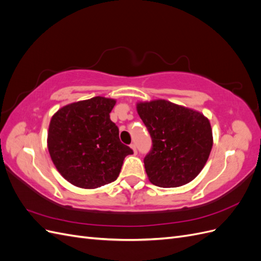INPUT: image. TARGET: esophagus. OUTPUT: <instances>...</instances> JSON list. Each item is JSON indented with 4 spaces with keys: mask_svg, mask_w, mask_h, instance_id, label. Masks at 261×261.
<instances>
[{
    "mask_svg": "<svg viewBox=\"0 0 261 261\" xmlns=\"http://www.w3.org/2000/svg\"><path fill=\"white\" fill-rule=\"evenodd\" d=\"M130 148L134 150V153H137V149H136V145L135 144H130Z\"/></svg>",
    "mask_w": 261,
    "mask_h": 261,
    "instance_id": "1",
    "label": "esophagus"
}]
</instances>
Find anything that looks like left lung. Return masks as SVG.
Segmentation results:
<instances>
[{
  "label": "left lung",
  "mask_w": 261,
  "mask_h": 261,
  "mask_svg": "<svg viewBox=\"0 0 261 261\" xmlns=\"http://www.w3.org/2000/svg\"><path fill=\"white\" fill-rule=\"evenodd\" d=\"M137 111L152 140L144 159L149 180L160 187H178L193 180L212 148L208 118L165 100L140 102Z\"/></svg>",
  "instance_id": "1"
}]
</instances>
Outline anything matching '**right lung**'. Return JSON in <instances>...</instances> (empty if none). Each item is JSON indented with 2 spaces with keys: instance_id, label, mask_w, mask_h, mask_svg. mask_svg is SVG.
<instances>
[{
  "instance_id": "add662e5",
  "label": "right lung",
  "mask_w": 261,
  "mask_h": 261,
  "mask_svg": "<svg viewBox=\"0 0 261 261\" xmlns=\"http://www.w3.org/2000/svg\"><path fill=\"white\" fill-rule=\"evenodd\" d=\"M115 100L94 97L65 106L53 115L48 148L62 176L82 188H97L114 181L124 158L133 150L118 137L110 120Z\"/></svg>"
}]
</instances>
